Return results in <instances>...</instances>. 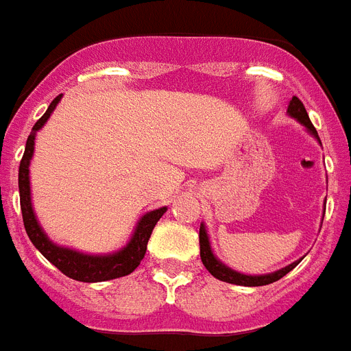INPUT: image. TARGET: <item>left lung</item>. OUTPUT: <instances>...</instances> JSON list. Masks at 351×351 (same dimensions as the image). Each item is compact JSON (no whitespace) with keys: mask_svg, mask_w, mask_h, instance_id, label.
Here are the masks:
<instances>
[{"mask_svg":"<svg viewBox=\"0 0 351 351\" xmlns=\"http://www.w3.org/2000/svg\"><path fill=\"white\" fill-rule=\"evenodd\" d=\"M288 114H290L291 117H295L299 123H302V125L319 139L317 130L313 128L312 121H310V117H308L306 114V108H304V105H302V101L299 99V97H291L290 105H288ZM199 248H201V261H203V265L206 266V270H208L215 279L230 282V285H241V287H265V285L276 282L299 265V261H297V263H291L287 268H282V270L279 271H274V274H268V276H245V274H239V271L230 270L228 266H224L223 263H219V261L214 257V254H212V248H210L208 243V235H206V230H204L203 224H201V228H199Z\"/></svg>","mask_w":351,"mask_h":351,"instance_id":"left-lung-1","label":"left lung"}]
</instances>
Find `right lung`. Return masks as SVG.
Returning a JSON list of instances; mask_svg holds the SVG:
<instances>
[{
    "label": "right lung",
    "instance_id": "add662e5",
    "mask_svg": "<svg viewBox=\"0 0 351 351\" xmlns=\"http://www.w3.org/2000/svg\"><path fill=\"white\" fill-rule=\"evenodd\" d=\"M61 94L54 97V101L50 103L43 116L39 117L36 125L32 127L29 139H27V147H25V154L19 162V203H21V214H23V224L27 230V235L32 241V245L38 248L52 265L64 274L70 279L81 282H99V281H110V279H117V277L128 276L136 270L137 266L141 265L143 257L147 254V245L150 235H152L154 226L158 224L162 214L167 212V206H162L159 210L148 212L147 215H143L141 221L137 223L136 232L132 235L130 243H128L123 250L116 252L112 255H86L80 254V252L69 250V248H61V246L54 245L49 237L43 234V230L36 221V215L32 212V203H30V181H29V165L32 159L34 152V137L36 132L43 127L45 121L49 119L50 114L54 112L56 105L60 103Z\"/></svg>",
    "mask_w": 351,
    "mask_h": 351
}]
</instances>
